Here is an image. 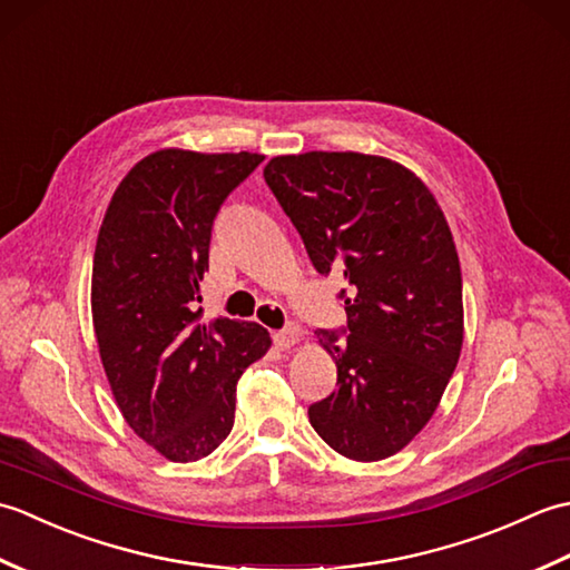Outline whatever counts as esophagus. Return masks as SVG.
<instances>
[{
  "label": "esophagus",
  "mask_w": 570,
  "mask_h": 570,
  "mask_svg": "<svg viewBox=\"0 0 570 570\" xmlns=\"http://www.w3.org/2000/svg\"><path fill=\"white\" fill-rule=\"evenodd\" d=\"M272 341H274V345H276L278 350H288V347H292V345L298 341V328H296V325H286V328L276 331V333L272 335Z\"/></svg>",
  "instance_id": "34e87169"
}]
</instances>
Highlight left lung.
Segmentation results:
<instances>
[{"label":"left lung","mask_w":570,"mask_h":570,"mask_svg":"<svg viewBox=\"0 0 570 570\" xmlns=\"http://www.w3.org/2000/svg\"><path fill=\"white\" fill-rule=\"evenodd\" d=\"M264 180L316 272L347 284V325L316 331L337 386L308 406L311 426L345 458H390L426 426L463 347L451 227L431 190L382 156H276Z\"/></svg>","instance_id":"left-lung-1"}]
</instances>
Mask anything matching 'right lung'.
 I'll return each instance as SVG.
<instances>
[{
	"label": "right lung",
	"instance_id": "obj_1",
	"mask_svg": "<svg viewBox=\"0 0 570 570\" xmlns=\"http://www.w3.org/2000/svg\"><path fill=\"white\" fill-rule=\"evenodd\" d=\"M262 154L164 149L117 186L92 259V325L107 380L139 439L174 463L210 455L235 392L272 345L262 325L198 323L213 223Z\"/></svg>",
	"mask_w": 570,
	"mask_h": 570
}]
</instances>
